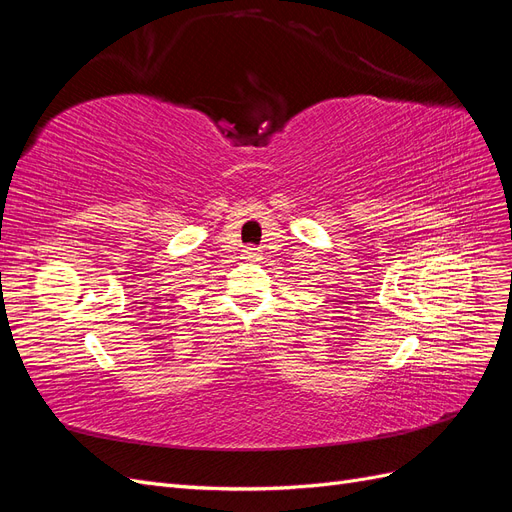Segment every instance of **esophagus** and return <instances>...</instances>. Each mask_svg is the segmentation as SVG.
Here are the masks:
<instances>
[{
	"instance_id": "esophagus-1",
	"label": "esophagus",
	"mask_w": 512,
	"mask_h": 512,
	"mask_svg": "<svg viewBox=\"0 0 512 512\" xmlns=\"http://www.w3.org/2000/svg\"><path fill=\"white\" fill-rule=\"evenodd\" d=\"M245 256H247V258H256L258 252L254 250V247H250V250H245Z\"/></svg>"
}]
</instances>
